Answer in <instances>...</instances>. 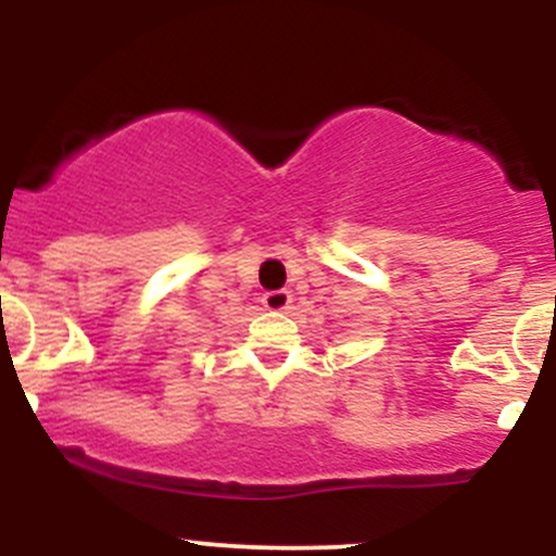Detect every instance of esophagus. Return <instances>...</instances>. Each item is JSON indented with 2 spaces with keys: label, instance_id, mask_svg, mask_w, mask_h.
Returning <instances> with one entry per match:
<instances>
[{
  "label": "esophagus",
  "instance_id": "1",
  "mask_svg": "<svg viewBox=\"0 0 556 556\" xmlns=\"http://www.w3.org/2000/svg\"><path fill=\"white\" fill-rule=\"evenodd\" d=\"M292 303V295L287 290H271L264 292V305L269 311H287Z\"/></svg>",
  "mask_w": 556,
  "mask_h": 556
}]
</instances>
